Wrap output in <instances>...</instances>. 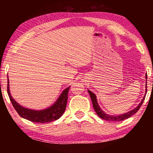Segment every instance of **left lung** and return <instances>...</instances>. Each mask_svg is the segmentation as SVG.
I'll return each mask as SVG.
<instances>
[{"label":"left lung","mask_w":153,"mask_h":153,"mask_svg":"<svg viewBox=\"0 0 153 153\" xmlns=\"http://www.w3.org/2000/svg\"><path fill=\"white\" fill-rule=\"evenodd\" d=\"M145 78H146V85H145V86H146L145 87L146 88V91H145V96L143 97V99L141 101V102L140 103V104H139L138 106L136 107V108H134V109L129 111L127 112V113L123 114L118 115V116L108 115V114H106V113H104V111H103L101 109V108H100L99 103H98V102H97V99H96V95H95L93 92H91V91L88 90L89 94H90L91 99V101H92L93 106H94L95 111H96V114L99 115V117H100V118L104 119V120L108 121V122H119V121H122V120H124V119H127V118H129L131 116H132L133 114H136L137 112V111L140 109V106H141L142 104H143L144 100H145V96H146V94H147V74L145 75Z\"/></svg>","instance_id":"8db88e82"}]
</instances>
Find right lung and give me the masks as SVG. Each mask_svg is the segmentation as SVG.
I'll use <instances>...</instances> for the list:
<instances>
[{"mask_svg":"<svg viewBox=\"0 0 153 153\" xmlns=\"http://www.w3.org/2000/svg\"><path fill=\"white\" fill-rule=\"evenodd\" d=\"M70 86L65 89L61 94L58 99L56 102L49 108H45L43 110H33L29 108H24L19 104L14 99L12 98L10 94L9 84H8V86H7V92H8L9 99L11 101L12 105L14 107L15 110L19 114L20 117L24 118L27 120L31 121L32 122L37 123H47L53 122L57 120L59 117H62L64 114L67 106V101H68V96L69 92Z\"/></svg>","mask_w":153,"mask_h":153,"instance_id":"right-lung-1","label":"right lung"}]
</instances>
